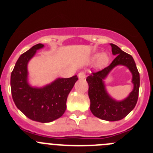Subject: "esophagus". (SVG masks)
Returning <instances> with one entry per match:
<instances>
[{
	"label": "esophagus",
	"instance_id": "esophagus-1",
	"mask_svg": "<svg viewBox=\"0 0 153 153\" xmlns=\"http://www.w3.org/2000/svg\"><path fill=\"white\" fill-rule=\"evenodd\" d=\"M78 77L79 79H84L86 78V74L84 72H80L78 74Z\"/></svg>",
	"mask_w": 153,
	"mask_h": 153
}]
</instances>
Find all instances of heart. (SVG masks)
Wrapping results in <instances>:
<instances>
[{
	"mask_svg": "<svg viewBox=\"0 0 153 153\" xmlns=\"http://www.w3.org/2000/svg\"><path fill=\"white\" fill-rule=\"evenodd\" d=\"M98 57V55L96 54L95 56H93V59H97ZM109 61V56L108 55L106 54V53H101L98 57V64L100 66H104V65H106V63H108Z\"/></svg>",
	"mask_w": 153,
	"mask_h": 153,
	"instance_id": "b5f03b06",
	"label": "heart"
}]
</instances>
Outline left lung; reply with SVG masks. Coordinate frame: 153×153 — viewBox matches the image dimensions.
Masks as SVG:
<instances>
[{
    "mask_svg": "<svg viewBox=\"0 0 153 153\" xmlns=\"http://www.w3.org/2000/svg\"><path fill=\"white\" fill-rule=\"evenodd\" d=\"M112 53L117 55L110 64L102 70L93 72L86 81L89 85L88 95L90 100V110L95 117L107 121H118L122 120L134 109L139 97L140 74L133 58L124 52L120 47L110 44ZM118 65H126L131 70L133 75L132 82L134 87L131 94L125 100L117 101L107 93L103 79L115 66Z\"/></svg>",
    "mask_w": 153,
    "mask_h": 153,
    "instance_id": "left-lung-1",
    "label": "left lung"
}]
</instances>
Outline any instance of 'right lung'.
Wrapping results in <instances>:
<instances>
[{
  "label": "right lung",
  "mask_w": 153,
  "mask_h": 153,
  "mask_svg": "<svg viewBox=\"0 0 153 153\" xmlns=\"http://www.w3.org/2000/svg\"><path fill=\"white\" fill-rule=\"evenodd\" d=\"M42 47L43 44H36L21 55L11 73L10 87L16 106L27 117L36 122L50 123L63 116L68 94L78 77L58 78L41 88L30 86L27 63Z\"/></svg>",
  "instance_id": "1"
}]
</instances>
